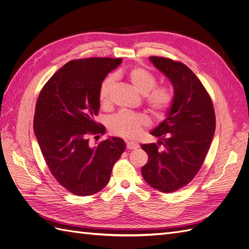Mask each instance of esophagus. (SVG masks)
<instances>
[{
  "instance_id": "obj_1",
  "label": "esophagus",
  "mask_w": 249,
  "mask_h": 249,
  "mask_svg": "<svg viewBox=\"0 0 249 249\" xmlns=\"http://www.w3.org/2000/svg\"><path fill=\"white\" fill-rule=\"evenodd\" d=\"M126 148L127 149H137V148H139V144L136 142H126Z\"/></svg>"
}]
</instances>
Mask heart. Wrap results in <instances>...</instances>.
Segmentation results:
<instances>
[{
  "mask_svg": "<svg viewBox=\"0 0 249 249\" xmlns=\"http://www.w3.org/2000/svg\"><path fill=\"white\" fill-rule=\"evenodd\" d=\"M135 91L141 95H145L146 103L150 112L155 115H161L166 111L172 102L170 89L165 86L156 87L157 80L152 73L141 67H134L126 73ZM114 83L112 77L105 80L100 88V102L103 106H107L110 101L111 89ZM148 124V119L141 114L120 112L110 119V130L113 134L124 138H136L142 132L143 127Z\"/></svg>",
  "mask_w": 249,
  "mask_h": 249,
  "instance_id": "1",
  "label": "heart"
}]
</instances>
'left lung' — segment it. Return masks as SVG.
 Instances as JSON below:
<instances>
[{
    "mask_svg": "<svg viewBox=\"0 0 249 249\" xmlns=\"http://www.w3.org/2000/svg\"><path fill=\"white\" fill-rule=\"evenodd\" d=\"M149 61L170 81L173 97L166 117L150 132L159 141L141 145L148 156L141 173L150 187L170 193L190 183L200 169L215 133V112L189 67L163 57Z\"/></svg>",
    "mask_w": 249,
    "mask_h": 249,
    "instance_id": "1",
    "label": "left lung"
}]
</instances>
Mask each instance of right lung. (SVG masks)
<instances>
[{
	"label": "right lung",
	"mask_w": 249,
	"mask_h": 249,
	"mask_svg": "<svg viewBox=\"0 0 249 249\" xmlns=\"http://www.w3.org/2000/svg\"><path fill=\"white\" fill-rule=\"evenodd\" d=\"M120 63V58L72 60L53 74L36 103L34 132L44 160L59 184L78 196L101 191L125 149L118 137L95 146L88 139L106 131L94 120L100 88Z\"/></svg>",
	"instance_id": "obj_1"
}]
</instances>
